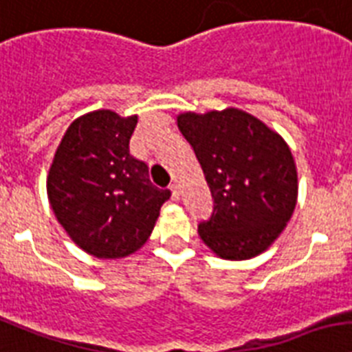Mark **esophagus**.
<instances>
[{"instance_id":"esophagus-1","label":"esophagus","mask_w":352,"mask_h":352,"mask_svg":"<svg viewBox=\"0 0 352 352\" xmlns=\"http://www.w3.org/2000/svg\"><path fill=\"white\" fill-rule=\"evenodd\" d=\"M170 190H171V197H173V201H179V199H181V188H179V184H171Z\"/></svg>"}]
</instances>
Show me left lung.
Here are the masks:
<instances>
[{
    "label": "left lung",
    "instance_id": "obj_1",
    "mask_svg": "<svg viewBox=\"0 0 352 352\" xmlns=\"http://www.w3.org/2000/svg\"><path fill=\"white\" fill-rule=\"evenodd\" d=\"M177 126L191 144L213 197V213L199 224L217 256L248 260L284 231L298 197V175L287 142L239 108L184 111Z\"/></svg>",
    "mask_w": 352,
    "mask_h": 352
}]
</instances>
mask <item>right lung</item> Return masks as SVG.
Masks as SVG:
<instances>
[{"label":"right lung","instance_id":"right-lung-1","mask_svg":"<svg viewBox=\"0 0 352 352\" xmlns=\"http://www.w3.org/2000/svg\"><path fill=\"white\" fill-rule=\"evenodd\" d=\"M137 116L96 110L65 131L47 177L57 222L97 258L135 253L159 219L170 190L151 184L148 166L130 153Z\"/></svg>","mask_w":352,"mask_h":352}]
</instances>
